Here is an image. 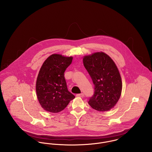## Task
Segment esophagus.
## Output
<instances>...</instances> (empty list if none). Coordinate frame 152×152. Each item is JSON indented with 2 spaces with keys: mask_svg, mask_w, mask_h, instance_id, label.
Segmentation results:
<instances>
[{
  "mask_svg": "<svg viewBox=\"0 0 152 152\" xmlns=\"http://www.w3.org/2000/svg\"><path fill=\"white\" fill-rule=\"evenodd\" d=\"M84 94L83 93H81V94H77V97H84Z\"/></svg>",
  "mask_w": 152,
  "mask_h": 152,
  "instance_id": "obj_1",
  "label": "esophagus"
}]
</instances>
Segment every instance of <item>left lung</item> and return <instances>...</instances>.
Segmentation results:
<instances>
[{"mask_svg":"<svg viewBox=\"0 0 152 152\" xmlns=\"http://www.w3.org/2000/svg\"><path fill=\"white\" fill-rule=\"evenodd\" d=\"M83 64L94 85V93L88 104L99 111L110 110L118 101L122 90L117 66L108 55L102 52L84 56Z\"/></svg>","mask_w":152,"mask_h":152,"instance_id":"8db88e82","label":"left lung"}]
</instances>
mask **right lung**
I'll use <instances>...</instances> for the list:
<instances>
[{
    "label": "right lung",
    "instance_id": "add662e5",
    "mask_svg": "<svg viewBox=\"0 0 152 152\" xmlns=\"http://www.w3.org/2000/svg\"><path fill=\"white\" fill-rule=\"evenodd\" d=\"M72 57L52 54L42 64L39 72L36 91L42 107L51 113L63 110L75 96L67 88L64 72Z\"/></svg>",
    "mask_w": 152,
    "mask_h": 152
}]
</instances>
